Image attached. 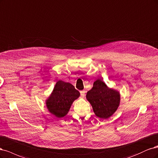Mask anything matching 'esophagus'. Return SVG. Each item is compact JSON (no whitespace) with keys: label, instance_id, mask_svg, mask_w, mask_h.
<instances>
[{"label":"esophagus","instance_id":"esophagus-1","mask_svg":"<svg viewBox=\"0 0 158 158\" xmlns=\"http://www.w3.org/2000/svg\"><path fill=\"white\" fill-rule=\"evenodd\" d=\"M80 94H81V96H82V97H84L85 95V90L80 91Z\"/></svg>","mask_w":158,"mask_h":158}]
</instances>
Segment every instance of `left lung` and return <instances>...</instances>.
I'll use <instances>...</instances> for the list:
<instances>
[{
	"mask_svg": "<svg viewBox=\"0 0 158 158\" xmlns=\"http://www.w3.org/2000/svg\"><path fill=\"white\" fill-rule=\"evenodd\" d=\"M92 105L95 115L102 119H108L118 109L120 102L118 91L108 88L100 79L94 82L93 88L86 95Z\"/></svg>",
	"mask_w": 158,
	"mask_h": 158,
	"instance_id": "8db88e82",
	"label": "left lung"
}]
</instances>
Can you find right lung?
Segmentation results:
<instances>
[{"instance_id": "right-lung-1", "label": "right lung", "mask_w": 158, "mask_h": 158, "mask_svg": "<svg viewBox=\"0 0 158 158\" xmlns=\"http://www.w3.org/2000/svg\"><path fill=\"white\" fill-rule=\"evenodd\" d=\"M80 93L69 83L58 81L52 94L46 101L47 107L52 114L61 118L68 113L73 102L79 97Z\"/></svg>"}]
</instances>
